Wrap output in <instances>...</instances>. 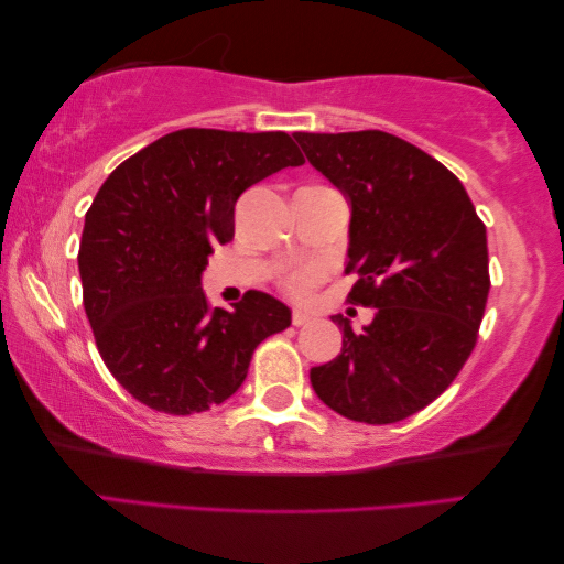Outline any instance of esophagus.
Segmentation results:
<instances>
[{
	"mask_svg": "<svg viewBox=\"0 0 564 564\" xmlns=\"http://www.w3.org/2000/svg\"><path fill=\"white\" fill-rule=\"evenodd\" d=\"M307 322H310V315H307V312H302V310H294V312H292V325H294V327L307 325Z\"/></svg>",
	"mask_w": 564,
	"mask_h": 564,
	"instance_id": "esophagus-1",
	"label": "esophagus"
}]
</instances>
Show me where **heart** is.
I'll return each instance as SVG.
<instances>
[{
  "label": "heart",
  "instance_id": "1",
  "mask_svg": "<svg viewBox=\"0 0 564 564\" xmlns=\"http://www.w3.org/2000/svg\"><path fill=\"white\" fill-rule=\"evenodd\" d=\"M322 276H325V270H322V267H315V264L300 267V270H292L284 274L282 290L294 300H304V297H310L312 290H315L322 282Z\"/></svg>",
  "mask_w": 564,
  "mask_h": 564
}]
</instances>
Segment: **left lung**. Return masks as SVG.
<instances>
[{"label": "left lung", "mask_w": 564, "mask_h": 564, "mask_svg": "<svg viewBox=\"0 0 564 564\" xmlns=\"http://www.w3.org/2000/svg\"><path fill=\"white\" fill-rule=\"evenodd\" d=\"M310 164L352 202L347 302L375 310L362 332L335 315L343 352L312 367L322 402L347 420H408L447 390L477 345L490 292L485 221L455 174L400 137L365 129L294 134Z\"/></svg>", "instance_id": "obj_1"}]
</instances>
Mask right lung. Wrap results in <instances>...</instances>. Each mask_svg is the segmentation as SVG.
I'll return each mask as SVG.
<instances>
[{"instance_id": "1", "label": "right lung", "mask_w": 564, "mask_h": 564, "mask_svg": "<svg viewBox=\"0 0 564 564\" xmlns=\"http://www.w3.org/2000/svg\"><path fill=\"white\" fill-rule=\"evenodd\" d=\"M304 156L284 132L177 129L124 160L87 209L82 302L115 380L156 412L195 414L245 382L257 345L292 312L249 290L235 310L202 292L217 245L232 242L247 187Z\"/></svg>"}]
</instances>
